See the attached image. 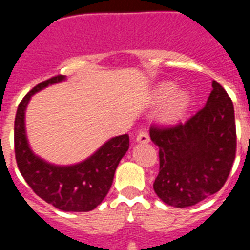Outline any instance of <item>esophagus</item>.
<instances>
[{
	"mask_svg": "<svg viewBox=\"0 0 250 250\" xmlns=\"http://www.w3.org/2000/svg\"><path fill=\"white\" fill-rule=\"evenodd\" d=\"M136 141L140 143V144H146V143L150 141L149 134L146 131H144V130H141V131H139L138 135H136Z\"/></svg>",
	"mask_w": 250,
	"mask_h": 250,
	"instance_id": "34e87169",
	"label": "esophagus"
}]
</instances>
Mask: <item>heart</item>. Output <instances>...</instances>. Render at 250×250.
I'll return each instance as SVG.
<instances>
[{"instance_id": "heart-1", "label": "heart", "mask_w": 250, "mask_h": 250, "mask_svg": "<svg viewBox=\"0 0 250 250\" xmlns=\"http://www.w3.org/2000/svg\"><path fill=\"white\" fill-rule=\"evenodd\" d=\"M176 86L171 83H163L154 92V101L163 104L160 109V119L164 123L174 124L187 114L191 104L190 94L185 90L175 91Z\"/></svg>"}]
</instances>
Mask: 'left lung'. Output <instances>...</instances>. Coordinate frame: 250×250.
Wrapping results in <instances>:
<instances>
[{
    "instance_id": "8db88e82",
    "label": "left lung",
    "mask_w": 250,
    "mask_h": 250,
    "mask_svg": "<svg viewBox=\"0 0 250 250\" xmlns=\"http://www.w3.org/2000/svg\"><path fill=\"white\" fill-rule=\"evenodd\" d=\"M211 86L204 107L187 123L150 129L160 159L154 190L171 207H191L219 191L235 159L233 103L222 85Z\"/></svg>"
}]
</instances>
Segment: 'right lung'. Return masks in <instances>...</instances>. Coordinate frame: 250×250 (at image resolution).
<instances>
[{"label":"right lung","mask_w":250,"mask_h":250,"mask_svg":"<svg viewBox=\"0 0 250 250\" xmlns=\"http://www.w3.org/2000/svg\"><path fill=\"white\" fill-rule=\"evenodd\" d=\"M65 80L63 75L51 77L22 99L15 119V154L20 173L41 199L63 211H90L109 193L115 170L129 149V135L111 138L91 156L74 165H55L37 156L27 140L26 109L32 95Z\"/></svg>","instance_id":"obj_1"}]
</instances>
